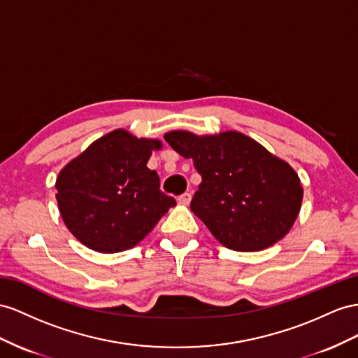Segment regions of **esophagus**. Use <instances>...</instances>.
Segmentation results:
<instances>
[{"instance_id": "obj_1", "label": "esophagus", "mask_w": 358, "mask_h": 358, "mask_svg": "<svg viewBox=\"0 0 358 358\" xmlns=\"http://www.w3.org/2000/svg\"><path fill=\"white\" fill-rule=\"evenodd\" d=\"M190 199H192V195L189 194V192H186V194H182V195H180L178 196V204H181V206H189V203H190Z\"/></svg>"}]
</instances>
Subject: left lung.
<instances>
[{
  "label": "left lung",
  "mask_w": 358,
  "mask_h": 358,
  "mask_svg": "<svg viewBox=\"0 0 358 358\" xmlns=\"http://www.w3.org/2000/svg\"><path fill=\"white\" fill-rule=\"evenodd\" d=\"M164 141L194 160L203 181L190 210L227 248L260 251L290 231L302 186L289 163L237 131L196 136L178 130Z\"/></svg>",
  "instance_id": "8db88e82"
}]
</instances>
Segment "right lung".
<instances>
[{
	"instance_id": "add662e5",
	"label": "right lung",
	"mask_w": 358,
	"mask_h": 358,
	"mask_svg": "<svg viewBox=\"0 0 358 358\" xmlns=\"http://www.w3.org/2000/svg\"><path fill=\"white\" fill-rule=\"evenodd\" d=\"M162 142L122 128L92 143L71 160L56 181L57 204L68 230L87 248L121 252L139 243L176 206L160 190L148 163Z\"/></svg>"
}]
</instances>
